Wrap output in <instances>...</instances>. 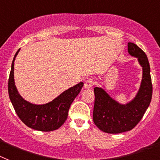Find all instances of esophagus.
<instances>
[{
    "mask_svg": "<svg viewBox=\"0 0 160 160\" xmlns=\"http://www.w3.org/2000/svg\"><path fill=\"white\" fill-rule=\"evenodd\" d=\"M94 84V80L93 79H89L87 80L85 82H84V88L85 89H89V88H92Z\"/></svg>",
    "mask_w": 160,
    "mask_h": 160,
    "instance_id": "obj_1",
    "label": "esophagus"
}]
</instances>
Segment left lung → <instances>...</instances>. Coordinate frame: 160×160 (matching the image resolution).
Listing matches in <instances>:
<instances>
[{
    "instance_id": "obj_1",
    "label": "left lung",
    "mask_w": 160,
    "mask_h": 160,
    "mask_svg": "<svg viewBox=\"0 0 160 160\" xmlns=\"http://www.w3.org/2000/svg\"><path fill=\"white\" fill-rule=\"evenodd\" d=\"M128 52L138 59L143 70L139 91L127 104L114 100L104 89L95 87L93 122L102 132L118 134L133 129L143 118L152 98L153 87L150 77V63L145 53L137 45L128 42Z\"/></svg>"
}]
</instances>
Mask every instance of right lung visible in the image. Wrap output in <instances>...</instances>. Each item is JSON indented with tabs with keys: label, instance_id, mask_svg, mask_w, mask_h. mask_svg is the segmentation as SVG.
<instances>
[{
	"label": "right lung",
	"instance_id": "right-lung-1",
	"mask_svg": "<svg viewBox=\"0 0 160 160\" xmlns=\"http://www.w3.org/2000/svg\"><path fill=\"white\" fill-rule=\"evenodd\" d=\"M19 51V49L13 59L8 81L9 97L15 112L20 120L32 129L41 132H51L58 129L67 120L71 104L80 92L84 83L80 82L67 89L46 104L37 105L27 102L17 90L14 80L15 59Z\"/></svg>",
	"mask_w": 160,
	"mask_h": 160
}]
</instances>
